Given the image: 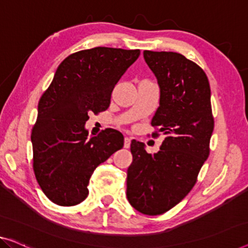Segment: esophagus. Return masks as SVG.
Here are the masks:
<instances>
[{"mask_svg":"<svg viewBox=\"0 0 248 248\" xmlns=\"http://www.w3.org/2000/svg\"><path fill=\"white\" fill-rule=\"evenodd\" d=\"M130 143H131V138H129V137H125V138H124V148H129V147H130Z\"/></svg>","mask_w":248,"mask_h":248,"instance_id":"1","label":"esophagus"}]
</instances>
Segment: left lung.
<instances>
[{
  "label": "left lung",
  "mask_w": 248,
  "mask_h": 248,
  "mask_svg": "<svg viewBox=\"0 0 248 248\" xmlns=\"http://www.w3.org/2000/svg\"><path fill=\"white\" fill-rule=\"evenodd\" d=\"M160 87V106L151 120L153 137L165 135L160 150L148 154L132 140L127 198L145 215H161L186 197L209 156L214 130L210 87L206 73L177 52L143 51Z\"/></svg>",
  "instance_id": "left-lung-1"
}]
</instances>
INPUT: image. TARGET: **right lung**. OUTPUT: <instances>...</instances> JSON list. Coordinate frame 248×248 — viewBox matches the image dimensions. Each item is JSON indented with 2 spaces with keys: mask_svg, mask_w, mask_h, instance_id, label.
I'll return each mask as SVG.
<instances>
[{
  "mask_svg": "<svg viewBox=\"0 0 248 248\" xmlns=\"http://www.w3.org/2000/svg\"><path fill=\"white\" fill-rule=\"evenodd\" d=\"M139 54L140 50L106 46L70 54L40 98L31 132L33 170L54 204L83 202L94 169L124 147L120 131L106 129L88 139L84 124L89 113L109 108L114 86Z\"/></svg>",
  "mask_w": 248,
  "mask_h": 248,
  "instance_id": "1",
  "label": "right lung"
}]
</instances>
